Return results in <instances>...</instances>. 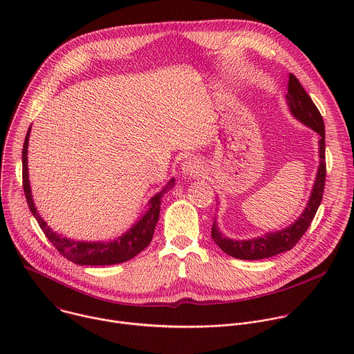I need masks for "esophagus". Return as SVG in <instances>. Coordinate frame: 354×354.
Instances as JSON below:
<instances>
[{"label": "esophagus", "mask_w": 354, "mask_h": 354, "mask_svg": "<svg viewBox=\"0 0 354 354\" xmlns=\"http://www.w3.org/2000/svg\"><path fill=\"white\" fill-rule=\"evenodd\" d=\"M182 172L186 178H198L203 174V168H201L200 162L194 158H187L182 164Z\"/></svg>", "instance_id": "obj_1"}]
</instances>
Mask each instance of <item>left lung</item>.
Returning a JSON list of instances; mask_svg holds the SVG:
<instances>
[{
    "label": "left lung",
    "mask_w": 354,
    "mask_h": 354,
    "mask_svg": "<svg viewBox=\"0 0 354 354\" xmlns=\"http://www.w3.org/2000/svg\"><path fill=\"white\" fill-rule=\"evenodd\" d=\"M287 105L290 108L291 115L311 127L319 136V167L317 172V178L313 186V192L307 203L306 210L301 213L298 220L284 230L276 232H268L262 236L235 241L223 235L218 230V225L214 220L212 227V238L224 250L227 255L242 259V261H258L274 257L281 252L290 250L299 239L306 234L308 227L311 225L317 210L322 201L324 187H325V176H326V162H325V124L324 119L313 102L310 95L302 88L295 75H288V92L286 93Z\"/></svg>",
    "instance_id": "obj_1"
}]
</instances>
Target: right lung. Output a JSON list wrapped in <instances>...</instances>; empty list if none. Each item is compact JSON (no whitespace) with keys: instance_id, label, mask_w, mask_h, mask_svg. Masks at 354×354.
<instances>
[{"instance_id":"1","label":"right lung","mask_w":354,"mask_h":354,"mask_svg":"<svg viewBox=\"0 0 354 354\" xmlns=\"http://www.w3.org/2000/svg\"><path fill=\"white\" fill-rule=\"evenodd\" d=\"M29 133L30 127L26 133L24 149H22V182H24V192L28 201L29 210L35 216L39 227L46 234L47 239L53 243V246L60 252V254L77 265H89V266H106V265H116L123 263L138 255L142 249H145L151 239H153L154 230L157 221L160 218L161 212V198L164 193H167L175 185V178H172L164 189L157 193L154 197H151L148 201V210L147 213L122 236L111 242H82V241H73L68 238H63L62 235L56 234L55 231L47 227V223L39 216L29 185V175H28V142H29Z\"/></svg>"}]
</instances>
